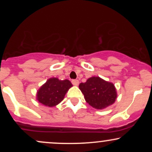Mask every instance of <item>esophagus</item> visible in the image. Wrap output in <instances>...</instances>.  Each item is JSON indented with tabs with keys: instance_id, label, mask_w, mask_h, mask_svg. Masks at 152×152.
Instances as JSON below:
<instances>
[{
	"instance_id": "34e87169",
	"label": "esophagus",
	"mask_w": 152,
	"mask_h": 152,
	"mask_svg": "<svg viewBox=\"0 0 152 152\" xmlns=\"http://www.w3.org/2000/svg\"><path fill=\"white\" fill-rule=\"evenodd\" d=\"M72 83L73 85H74V86H78V84H79V81H78V80L77 79H75V80H72Z\"/></svg>"
}]
</instances>
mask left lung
Masks as SVG:
<instances>
[{
	"mask_svg": "<svg viewBox=\"0 0 152 152\" xmlns=\"http://www.w3.org/2000/svg\"><path fill=\"white\" fill-rule=\"evenodd\" d=\"M79 88L86 102L96 109H104L112 105L117 98L114 83L106 81L99 76H92L85 83L79 84Z\"/></svg>",
	"mask_w": 152,
	"mask_h": 152,
	"instance_id": "8db88e82",
	"label": "left lung"
}]
</instances>
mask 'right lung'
<instances>
[{"label": "right lung", "mask_w": 152, "mask_h": 152, "mask_svg": "<svg viewBox=\"0 0 152 152\" xmlns=\"http://www.w3.org/2000/svg\"><path fill=\"white\" fill-rule=\"evenodd\" d=\"M72 86V83L68 79L50 78L37 91L36 100L43 106L53 107L64 100L66 94Z\"/></svg>", "instance_id": "1"}]
</instances>
